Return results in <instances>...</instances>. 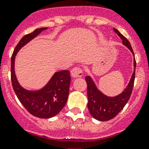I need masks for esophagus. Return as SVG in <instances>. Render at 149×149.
Masks as SVG:
<instances>
[{
    "label": "esophagus",
    "instance_id": "esophagus-1",
    "mask_svg": "<svg viewBox=\"0 0 149 149\" xmlns=\"http://www.w3.org/2000/svg\"><path fill=\"white\" fill-rule=\"evenodd\" d=\"M70 74L73 78H79L83 76V70L81 68L79 67H75L73 68L70 71Z\"/></svg>",
    "mask_w": 149,
    "mask_h": 149
}]
</instances>
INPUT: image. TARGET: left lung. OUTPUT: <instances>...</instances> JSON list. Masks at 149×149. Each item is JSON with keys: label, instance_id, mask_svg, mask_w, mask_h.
I'll use <instances>...</instances> for the list:
<instances>
[{"label": "left lung", "instance_id": "obj_1", "mask_svg": "<svg viewBox=\"0 0 149 149\" xmlns=\"http://www.w3.org/2000/svg\"><path fill=\"white\" fill-rule=\"evenodd\" d=\"M113 30L123 40V44L127 47L134 55L133 48L128 40L118 29L114 28ZM133 64H134V71L128 85L120 94L116 97H107L97 88L95 84L90 76H86L85 79L87 83V96H88L87 107L93 118L100 121L109 120L115 118L123 109L125 105L130 99L134 85L136 67L135 58Z\"/></svg>", "mask_w": 149, "mask_h": 149}]
</instances>
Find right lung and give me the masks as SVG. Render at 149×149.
<instances>
[{"label": "right lung", "mask_w": 149, "mask_h": 149, "mask_svg": "<svg viewBox=\"0 0 149 149\" xmlns=\"http://www.w3.org/2000/svg\"><path fill=\"white\" fill-rule=\"evenodd\" d=\"M46 27L37 29L26 34L15 47L11 56L10 78L12 86L18 99L26 110L34 116L40 118H49L58 115L65 106L68 100L70 76L69 70L56 72L48 84L37 91L24 89L18 82L14 71L15 57L19 49L37 37Z\"/></svg>", "instance_id": "obj_1"}]
</instances>
